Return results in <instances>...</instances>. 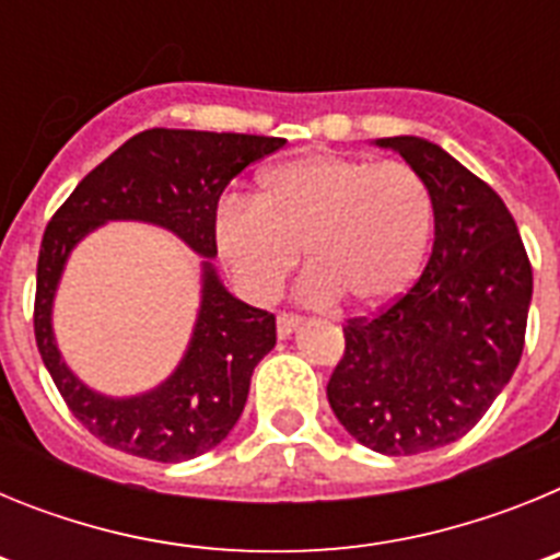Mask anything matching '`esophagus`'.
Segmentation results:
<instances>
[{
  "instance_id": "obj_1",
  "label": "esophagus",
  "mask_w": 560,
  "mask_h": 560,
  "mask_svg": "<svg viewBox=\"0 0 560 560\" xmlns=\"http://www.w3.org/2000/svg\"><path fill=\"white\" fill-rule=\"evenodd\" d=\"M300 323H303V316H300V314H291V311H280V314H277V334L285 339V336H291L296 328H300Z\"/></svg>"
}]
</instances>
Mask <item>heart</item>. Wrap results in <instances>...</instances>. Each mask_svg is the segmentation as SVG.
Returning a JSON list of instances; mask_svg holds the SVG:
<instances>
[{"instance_id":"1","label":"heart","mask_w":560,"mask_h":560,"mask_svg":"<svg viewBox=\"0 0 560 560\" xmlns=\"http://www.w3.org/2000/svg\"><path fill=\"white\" fill-rule=\"evenodd\" d=\"M432 226V190L407 162L305 153L260 173L255 201L219 207L215 244L252 300H271L305 249L308 300L370 308L412 283Z\"/></svg>"}]
</instances>
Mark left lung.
<instances>
[{
	"mask_svg": "<svg viewBox=\"0 0 560 560\" xmlns=\"http://www.w3.org/2000/svg\"><path fill=\"white\" fill-rule=\"evenodd\" d=\"M427 179L434 246L393 303L345 325L328 381L339 423L389 457L448 446L471 432L518 368L533 266L511 210L452 153L420 137H384Z\"/></svg>",
	"mask_w": 560,
	"mask_h": 560,
	"instance_id": "1",
	"label": "left lung"
}]
</instances>
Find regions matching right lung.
<instances>
[{
  "instance_id": "1",
  "label": "right lung",
  "mask_w": 560,
  "mask_h": 560,
  "mask_svg": "<svg viewBox=\"0 0 560 560\" xmlns=\"http://www.w3.org/2000/svg\"><path fill=\"white\" fill-rule=\"evenodd\" d=\"M283 145V137L148 128L86 173L49 219L36 269V345L69 412L106 446L182 463L219 446L244 412L252 370L275 348L277 325L275 314L241 303L221 285L210 264L219 255L215 212L237 173ZM106 220L165 225L208 257L186 359L165 385L133 399H106L78 382L62 364L48 323L68 252Z\"/></svg>"
}]
</instances>
